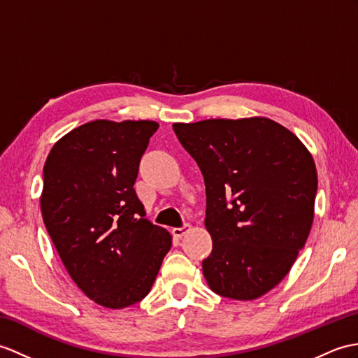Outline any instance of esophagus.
Wrapping results in <instances>:
<instances>
[{
  "label": "esophagus",
  "instance_id": "1",
  "mask_svg": "<svg viewBox=\"0 0 358 358\" xmlns=\"http://www.w3.org/2000/svg\"><path fill=\"white\" fill-rule=\"evenodd\" d=\"M189 231H190V226H182V227H177V229H173V230H172V235L180 239V238L185 236L186 234H189Z\"/></svg>",
  "mask_w": 358,
  "mask_h": 358
}]
</instances>
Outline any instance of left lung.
Wrapping results in <instances>:
<instances>
[{"label": "left lung", "instance_id": "obj_1", "mask_svg": "<svg viewBox=\"0 0 358 358\" xmlns=\"http://www.w3.org/2000/svg\"><path fill=\"white\" fill-rule=\"evenodd\" d=\"M204 177L213 293L253 301L292 270L314 220L317 171L292 131L267 117L173 123Z\"/></svg>", "mask_w": 358, "mask_h": 358}]
</instances>
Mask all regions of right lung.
Instances as JSON below:
<instances>
[{
    "label": "right lung",
    "instance_id": "right-lung-1",
    "mask_svg": "<svg viewBox=\"0 0 358 358\" xmlns=\"http://www.w3.org/2000/svg\"><path fill=\"white\" fill-rule=\"evenodd\" d=\"M152 120H94L55 143L41 212L66 271L87 297L119 310L148 296L172 236L145 218L134 190Z\"/></svg>",
    "mask_w": 358,
    "mask_h": 358
}]
</instances>
